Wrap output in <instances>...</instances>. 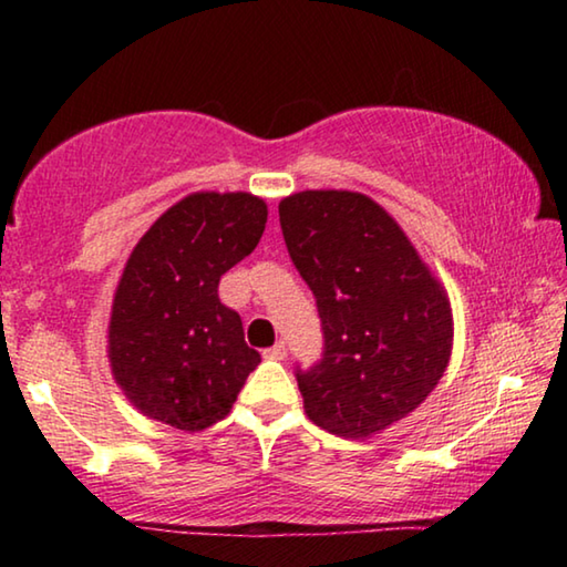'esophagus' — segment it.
<instances>
[{
	"label": "esophagus",
	"mask_w": 567,
	"mask_h": 567,
	"mask_svg": "<svg viewBox=\"0 0 567 567\" xmlns=\"http://www.w3.org/2000/svg\"><path fill=\"white\" fill-rule=\"evenodd\" d=\"M262 355H266V359H274V361H284L286 359V343H284V340H278L276 346L266 348V351H262Z\"/></svg>",
	"instance_id": "1"
}]
</instances>
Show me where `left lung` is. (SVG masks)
I'll return each instance as SVG.
<instances>
[{
    "instance_id": "obj_1",
    "label": "left lung",
    "mask_w": 567,
    "mask_h": 567,
    "mask_svg": "<svg viewBox=\"0 0 567 567\" xmlns=\"http://www.w3.org/2000/svg\"><path fill=\"white\" fill-rule=\"evenodd\" d=\"M278 219L322 322V359L297 367L309 421L343 439L384 431L444 377V289L398 221L361 193H293L278 204Z\"/></svg>"
}]
</instances>
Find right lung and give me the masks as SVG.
I'll use <instances>...</instances> for the list:
<instances>
[{
    "instance_id": "obj_1",
    "label": "right lung",
    "mask_w": 567,
    "mask_h": 567,
    "mask_svg": "<svg viewBox=\"0 0 567 567\" xmlns=\"http://www.w3.org/2000/svg\"><path fill=\"white\" fill-rule=\"evenodd\" d=\"M268 208L250 193H193L138 239L111 315L115 382L144 415L200 431L235 405L260 353L219 281L258 247Z\"/></svg>"
}]
</instances>
